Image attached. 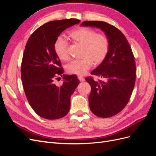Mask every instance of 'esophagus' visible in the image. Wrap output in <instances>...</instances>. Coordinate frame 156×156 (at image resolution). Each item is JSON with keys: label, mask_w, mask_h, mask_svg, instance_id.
Segmentation results:
<instances>
[{"label": "esophagus", "mask_w": 156, "mask_h": 156, "mask_svg": "<svg viewBox=\"0 0 156 156\" xmlns=\"http://www.w3.org/2000/svg\"><path fill=\"white\" fill-rule=\"evenodd\" d=\"M78 79L81 82H83L84 81V79L81 76H78Z\"/></svg>", "instance_id": "obj_1"}]
</instances>
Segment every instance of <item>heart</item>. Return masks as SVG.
<instances>
[{
  "instance_id": "b5f03b06",
  "label": "heart",
  "mask_w": 156,
  "mask_h": 156,
  "mask_svg": "<svg viewBox=\"0 0 156 156\" xmlns=\"http://www.w3.org/2000/svg\"><path fill=\"white\" fill-rule=\"evenodd\" d=\"M68 36L73 42L83 45V58L71 61L66 66L68 73L84 75L91 68L93 62L98 65L105 59L109 50V41L105 34L97 33L88 27H79L71 30ZM54 50L60 60L65 61L68 59V42L63 37L59 36L56 39Z\"/></svg>"
}]
</instances>
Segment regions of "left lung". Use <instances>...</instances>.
I'll list each match as a JSON object with an SVG mask.
<instances>
[{"label":"left lung","instance_id":"1","mask_svg":"<svg viewBox=\"0 0 156 156\" xmlns=\"http://www.w3.org/2000/svg\"><path fill=\"white\" fill-rule=\"evenodd\" d=\"M81 26L96 27L104 32L109 41L105 59L91 72L103 80L86 78L91 86L89 106L94 115L108 118L120 112L128 103L135 86V58L126 37L120 30L103 21H84Z\"/></svg>","mask_w":156,"mask_h":156}]
</instances>
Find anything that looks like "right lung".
<instances>
[{"label":"right lung","instance_id":"add662e5","mask_svg":"<svg viewBox=\"0 0 156 156\" xmlns=\"http://www.w3.org/2000/svg\"><path fill=\"white\" fill-rule=\"evenodd\" d=\"M80 21L76 19L50 21L39 27L28 40L21 63V80L27 100L37 115L48 120L66 115L70 97L79 81L75 75H64L54 50L56 39L64 30ZM60 75L61 87L53 83Z\"/></svg>","mask_w":156,"mask_h":156}]
</instances>
